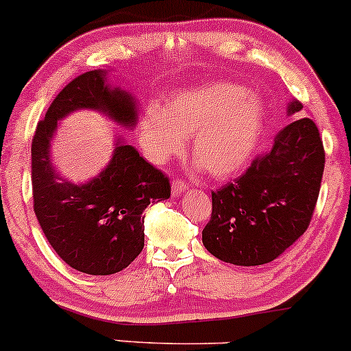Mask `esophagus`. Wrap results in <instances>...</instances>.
Returning a JSON list of instances; mask_svg holds the SVG:
<instances>
[{
    "instance_id": "esophagus-1",
    "label": "esophagus",
    "mask_w": 351,
    "mask_h": 351,
    "mask_svg": "<svg viewBox=\"0 0 351 351\" xmlns=\"http://www.w3.org/2000/svg\"><path fill=\"white\" fill-rule=\"evenodd\" d=\"M186 182H182V180H179V179H176L174 182H172V194H174V196H180V194L184 193V191H186Z\"/></svg>"
}]
</instances>
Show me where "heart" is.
<instances>
[{"mask_svg":"<svg viewBox=\"0 0 351 351\" xmlns=\"http://www.w3.org/2000/svg\"><path fill=\"white\" fill-rule=\"evenodd\" d=\"M265 125L262 101L243 86L215 82L177 93L165 110L150 106L140 120V140L155 162H165L184 150L216 179H226L247 167L258 149Z\"/></svg>","mask_w":351,"mask_h":351,"instance_id":"heart-1","label":"heart"}]
</instances>
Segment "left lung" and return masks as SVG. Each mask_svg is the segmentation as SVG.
Wrapping results in <instances>:
<instances>
[{
    "label": "left lung",
    "instance_id": "left-lung-1",
    "mask_svg": "<svg viewBox=\"0 0 351 351\" xmlns=\"http://www.w3.org/2000/svg\"><path fill=\"white\" fill-rule=\"evenodd\" d=\"M301 110L299 101H291L289 114ZM323 171L316 123L292 121L238 179L213 191L211 219L202 230L206 250L233 265L276 260L308 230Z\"/></svg>",
    "mask_w": 351,
    "mask_h": 351
}]
</instances>
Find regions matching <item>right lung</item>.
<instances>
[{
	"label": "right lung",
	"instance_id": "1",
	"mask_svg": "<svg viewBox=\"0 0 351 351\" xmlns=\"http://www.w3.org/2000/svg\"><path fill=\"white\" fill-rule=\"evenodd\" d=\"M136 101L106 82V71L77 75L57 95L32 140L34 211L49 243L72 269L110 276L126 269L145 241V211L171 197V182L132 145L114 143L113 157L99 176L72 184L57 174L50 140L57 121L75 110H96L133 128Z\"/></svg>",
	"mask_w": 351,
	"mask_h": 351
}]
</instances>
